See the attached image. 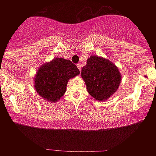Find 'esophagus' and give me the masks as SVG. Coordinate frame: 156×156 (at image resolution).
Masks as SVG:
<instances>
[{
	"instance_id": "1",
	"label": "esophagus",
	"mask_w": 156,
	"mask_h": 156,
	"mask_svg": "<svg viewBox=\"0 0 156 156\" xmlns=\"http://www.w3.org/2000/svg\"><path fill=\"white\" fill-rule=\"evenodd\" d=\"M77 67H78V69H79V70L80 72V70H81V65H80V64H77Z\"/></svg>"
}]
</instances>
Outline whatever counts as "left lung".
Here are the masks:
<instances>
[{
	"label": "left lung",
	"instance_id": "1",
	"mask_svg": "<svg viewBox=\"0 0 156 156\" xmlns=\"http://www.w3.org/2000/svg\"><path fill=\"white\" fill-rule=\"evenodd\" d=\"M81 78L87 92L98 101L108 100L117 92L122 80L117 66L112 61L97 55L87 59V65L82 67Z\"/></svg>",
	"mask_w": 156,
	"mask_h": 156
}]
</instances>
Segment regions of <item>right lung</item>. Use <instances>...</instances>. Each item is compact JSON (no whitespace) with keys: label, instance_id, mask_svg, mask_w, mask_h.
Here are the masks:
<instances>
[{"label":"right lung","instance_id":"add662e5","mask_svg":"<svg viewBox=\"0 0 156 156\" xmlns=\"http://www.w3.org/2000/svg\"><path fill=\"white\" fill-rule=\"evenodd\" d=\"M79 74V69L70 60L56 57L38 68L34 87L44 100L55 103L66 92L69 80Z\"/></svg>","mask_w":156,"mask_h":156}]
</instances>
